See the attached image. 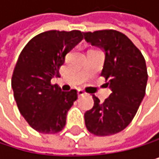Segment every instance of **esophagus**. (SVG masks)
I'll return each instance as SVG.
<instances>
[{"label": "esophagus", "mask_w": 159, "mask_h": 159, "mask_svg": "<svg viewBox=\"0 0 159 159\" xmlns=\"http://www.w3.org/2000/svg\"><path fill=\"white\" fill-rule=\"evenodd\" d=\"M77 94H78L79 97H80V96H83V95L85 94V91H84L83 89H78V90H77Z\"/></svg>", "instance_id": "obj_1"}]
</instances>
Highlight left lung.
Returning a JSON list of instances; mask_svg holds the SVG:
<instances>
[{"mask_svg":"<svg viewBox=\"0 0 159 159\" xmlns=\"http://www.w3.org/2000/svg\"><path fill=\"white\" fill-rule=\"evenodd\" d=\"M83 34L91 46L105 52L101 75L111 90L103 103L93 95L94 105L85 112V124L88 131L95 135H111L132 122L144 98L148 80L146 62L134 43L116 30Z\"/></svg>","mask_w":159,"mask_h":159,"instance_id":"left-lung-1","label":"left lung"}]
</instances>
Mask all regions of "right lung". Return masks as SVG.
Here are the masks:
<instances>
[{
	"label": "right lung",
	"mask_w": 159,
	"mask_h": 159,
	"mask_svg": "<svg viewBox=\"0 0 159 159\" xmlns=\"http://www.w3.org/2000/svg\"><path fill=\"white\" fill-rule=\"evenodd\" d=\"M82 40L79 30H49L33 37L18 58L11 79L14 98L24 118L39 133L57 134L66 125L77 91H63L50 80L59 77L66 55Z\"/></svg>",
	"instance_id": "add662e5"
}]
</instances>
